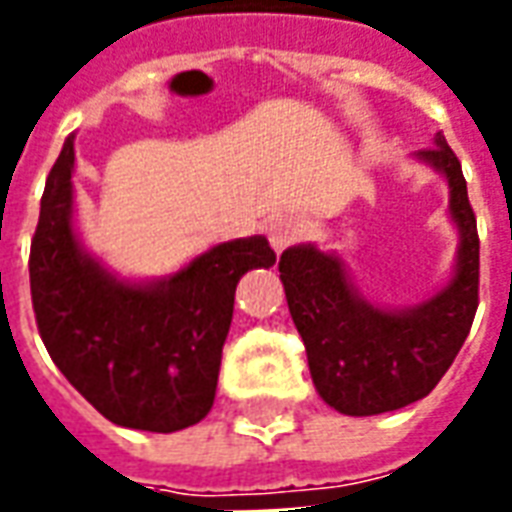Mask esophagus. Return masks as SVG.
I'll return each mask as SVG.
<instances>
[{"label":"esophagus","instance_id":"1","mask_svg":"<svg viewBox=\"0 0 512 512\" xmlns=\"http://www.w3.org/2000/svg\"><path fill=\"white\" fill-rule=\"evenodd\" d=\"M301 235V227L293 219H288V216H279V219H274V222H268L266 227V238L268 244H271V249L274 252H285L290 244H296Z\"/></svg>","mask_w":512,"mask_h":512}]
</instances>
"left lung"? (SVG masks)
Here are the masks:
<instances>
[{
	"label": "left lung",
	"instance_id": "obj_1",
	"mask_svg": "<svg viewBox=\"0 0 512 512\" xmlns=\"http://www.w3.org/2000/svg\"><path fill=\"white\" fill-rule=\"evenodd\" d=\"M417 158L447 178L450 216L461 235L455 274L433 299L381 310L359 296L337 255L299 244L279 257V279L307 348L312 384L348 417H373L430 395L461 351L477 312L480 238L461 161L444 134H436V145L419 150Z\"/></svg>",
	"mask_w": 512,
	"mask_h": 512
}]
</instances>
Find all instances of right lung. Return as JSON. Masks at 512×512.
<instances>
[{"label":"right lung","mask_w":512,"mask_h":512,"mask_svg":"<svg viewBox=\"0 0 512 512\" xmlns=\"http://www.w3.org/2000/svg\"><path fill=\"white\" fill-rule=\"evenodd\" d=\"M73 136L54 161L29 249V288L46 351L87 403L123 428L175 433L213 406L235 285L277 263L263 235L235 238L178 274L126 282L73 233Z\"/></svg>","instance_id":"add662e5"}]
</instances>
